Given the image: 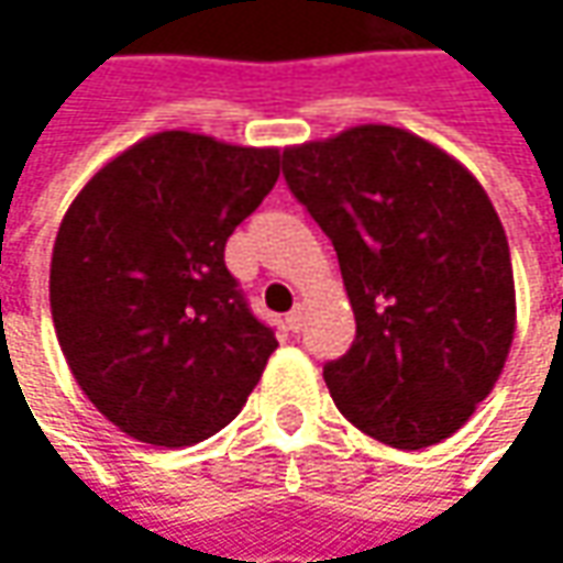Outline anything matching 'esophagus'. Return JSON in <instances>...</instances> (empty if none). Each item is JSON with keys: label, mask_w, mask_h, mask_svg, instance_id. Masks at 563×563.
Masks as SVG:
<instances>
[{"label": "esophagus", "mask_w": 563, "mask_h": 563, "mask_svg": "<svg viewBox=\"0 0 563 563\" xmlns=\"http://www.w3.org/2000/svg\"><path fill=\"white\" fill-rule=\"evenodd\" d=\"M303 313H307V307H303V303H297L291 313H288V325H291L294 332H300V329H303Z\"/></svg>", "instance_id": "1"}]
</instances>
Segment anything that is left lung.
I'll use <instances>...</instances> for the list:
<instances>
[{"instance_id": "left-lung-1", "label": "left lung", "mask_w": 563, "mask_h": 563, "mask_svg": "<svg viewBox=\"0 0 563 563\" xmlns=\"http://www.w3.org/2000/svg\"><path fill=\"white\" fill-rule=\"evenodd\" d=\"M282 172L335 244L357 338L325 363L338 410L382 444L444 442L488 398L517 329L505 225L435 143L357 124L288 146Z\"/></svg>"}]
</instances>
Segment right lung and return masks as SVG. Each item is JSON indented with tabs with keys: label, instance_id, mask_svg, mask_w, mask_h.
Segmentation results:
<instances>
[{
	"label": "right lung",
	"instance_id": "add662e5",
	"mask_svg": "<svg viewBox=\"0 0 563 563\" xmlns=\"http://www.w3.org/2000/svg\"><path fill=\"white\" fill-rule=\"evenodd\" d=\"M278 146L159 131L80 187L55 234L49 307L80 391L124 435L185 448L225 429L278 347L225 266Z\"/></svg>",
	"mask_w": 563,
	"mask_h": 563
}]
</instances>
